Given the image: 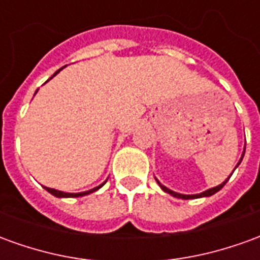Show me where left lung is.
<instances>
[{
	"instance_id": "obj_1",
	"label": "left lung",
	"mask_w": 260,
	"mask_h": 260,
	"mask_svg": "<svg viewBox=\"0 0 260 260\" xmlns=\"http://www.w3.org/2000/svg\"><path fill=\"white\" fill-rule=\"evenodd\" d=\"M244 154H245V147H244V152H242V156H241L238 164L235 166V169H237V167L240 166L241 161H242V157H244ZM234 170H233V173H234ZM231 175H233V174H230V177H231ZM230 177L225 181H223V182H221L220 185L214 186V188H210V189H207V191H205V192H201V193H196V195H184V193H178V192H174V191H171V189H169L167 186L161 185V182H160V181H158L157 178H156V181H157V184H158V185H160V188H161V189H163L164 192H167V193H170V195H171V196H174V198H178V199H196V198H207V196L214 195L216 192L220 191V189H221V188H223V186L225 185V184H227V181L230 180Z\"/></svg>"
}]
</instances>
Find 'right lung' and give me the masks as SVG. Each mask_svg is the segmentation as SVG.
<instances>
[{
	"label": "right lung",
	"mask_w": 260,
	"mask_h": 260,
	"mask_svg": "<svg viewBox=\"0 0 260 260\" xmlns=\"http://www.w3.org/2000/svg\"><path fill=\"white\" fill-rule=\"evenodd\" d=\"M64 68H65V67H62V68H61V69H58V71H57V72H55V74H54L53 76H55V75L58 74L59 71H62V69H64ZM53 76H51V78H53ZM51 78H50V79H51ZM50 79H48V80H50ZM35 94H36V93H35ZM104 184H106V182H103L102 185L96 186V188H93V189H89V191H85V192H78V193H69V192L57 191V189H53V188H47V186H44V189H46V191H47V192H50L51 195L57 196V198H79V196H85V195H89V193H91V192H96L97 189H100V188H102V186L104 185Z\"/></svg>",
	"instance_id": "obj_1"
}]
</instances>
